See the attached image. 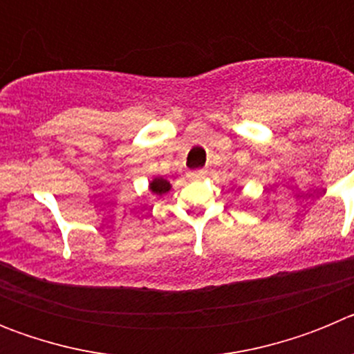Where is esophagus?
<instances>
[{"instance_id": "obj_1", "label": "esophagus", "mask_w": 354, "mask_h": 354, "mask_svg": "<svg viewBox=\"0 0 354 354\" xmlns=\"http://www.w3.org/2000/svg\"><path fill=\"white\" fill-rule=\"evenodd\" d=\"M205 174H207L205 170H193V171H189V174H187V177H189L192 180H200V179H204Z\"/></svg>"}]
</instances>
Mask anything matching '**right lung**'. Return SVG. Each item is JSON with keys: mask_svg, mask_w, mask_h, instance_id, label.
Segmentation results:
<instances>
[{"mask_svg": "<svg viewBox=\"0 0 354 354\" xmlns=\"http://www.w3.org/2000/svg\"><path fill=\"white\" fill-rule=\"evenodd\" d=\"M150 192L156 193V195H165L167 192H170V183L165 179H154L150 183Z\"/></svg>", "mask_w": 354, "mask_h": 354, "instance_id": "right-lung-1", "label": "right lung"}]
</instances>
